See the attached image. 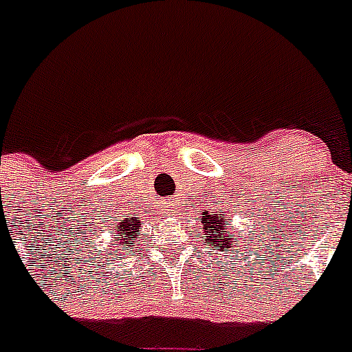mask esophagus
<instances>
[{
	"label": "esophagus",
	"instance_id": "obj_1",
	"mask_svg": "<svg viewBox=\"0 0 352 352\" xmlns=\"http://www.w3.org/2000/svg\"><path fill=\"white\" fill-rule=\"evenodd\" d=\"M162 206H164L166 212H173V206H175V204H173V201H171V199H166L164 203H162Z\"/></svg>",
	"mask_w": 352,
	"mask_h": 352
}]
</instances>
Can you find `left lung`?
<instances>
[{"label": "left lung", "instance_id": "1", "mask_svg": "<svg viewBox=\"0 0 352 352\" xmlns=\"http://www.w3.org/2000/svg\"><path fill=\"white\" fill-rule=\"evenodd\" d=\"M203 223H204V235H206V245L210 246V250H235L239 254L241 248L237 239L241 235H232V230H228L226 223H230V215H226V212L221 210H214V212H203ZM245 246V245H243Z\"/></svg>", "mask_w": 352, "mask_h": 352}]
</instances>
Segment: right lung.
<instances>
[{
	"label": "right lung",
	"mask_w": 352,
	"mask_h": 352,
	"mask_svg": "<svg viewBox=\"0 0 352 352\" xmlns=\"http://www.w3.org/2000/svg\"><path fill=\"white\" fill-rule=\"evenodd\" d=\"M124 219L115 226V234H118L120 237H113L111 243L113 245H118V248H104L107 252V256H113L115 252L113 250H127V248H133V246H137V232L140 230V225H142V221H138L137 217H129V215H122ZM117 256V254H115Z\"/></svg>",
	"instance_id": "obj_1"
}]
</instances>
